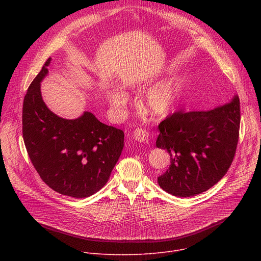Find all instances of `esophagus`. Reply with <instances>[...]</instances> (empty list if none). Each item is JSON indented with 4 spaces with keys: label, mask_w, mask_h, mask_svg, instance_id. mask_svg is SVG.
I'll use <instances>...</instances> for the list:
<instances>
[{
    "label": "esophagus",
    "mask_w": 261,
    "mask_h": 261,
    "mask_svg": "<svg viewBox=\"0 0 261 261\" xmlns=\"http://www.w3.org/2000/svg\"><path fill=\"white\" fill-rule=\"evenodd\" d=\"M133 137L135 140L144 143V142H147V140H148V132L141 128H138V129L134 130Z\"/></svg>",
    "instance_id": "obj_1"
}]
</instances>
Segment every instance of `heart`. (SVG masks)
<instances>
[{"instance_id": "b5f03b06", "label": "heart", "mask_w": 261, "mask_h": 261, "mask_svg": "<svg viewBox=\"0 0 261 261\" xmlns=\"http://www.w3.org/2000/svg\"><path fill=\"white\" fill-rule=\"evenodd\" d=\"M181 95V86L177 83H163L148 92L143 100L146 111L156 118H163L170 114L177 105ZM128 97L123 91L110 94V101L117 108L127 103Z\"/></svg>"}]
</instances>
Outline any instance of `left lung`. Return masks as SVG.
I'll return each instance as SVG.
<instances>
[{
    "label": "left lung",
    "mask_w": 261,
    "mask_h": 261,
    "mask_svg": "<svg viewBox=\"0 0 261 261\" xmlns=\"http://www.w3.org/2000/svg\"><path fill=\"white\" fill-rule=\"evenodd\" d=\"M240 99L208 111H174L160 124L157 147L170 155L169 168L158 177L169 194L190 197L217 184L229 169L238 146Z\"/></svg>",
    "instance_id": "left-lung-1"
}]
</instances>
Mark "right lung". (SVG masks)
I'll return each instance as SVG.
<instances>
[{"label":"right lung","instance_id":"obj_1","mask_svg":"<svg viewBox=\"0 0 261 261\" xmlns=\"http://www.w3.org/2000/svg\"><path fill=\"white\" fill-rule=\"evenodd\" d=\"M50 58L30 85L22 105V136L28 155L41 179L54 191L85 198L103 188L124 147V132L86 111L65 120L47 108L40 82Z\"/></svg>","mask_w":261,"mask_h":261}]
</instances>
